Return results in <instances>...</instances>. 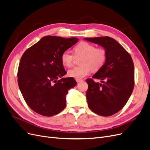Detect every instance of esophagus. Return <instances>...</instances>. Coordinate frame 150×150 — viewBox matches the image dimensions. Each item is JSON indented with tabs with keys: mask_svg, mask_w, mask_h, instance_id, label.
<instances>
[{
	"mask_svg": "<svg viewBox=\"0 0 150 150\" xmlns=\"http://www.w3.org/2000/svg\"><path fill=\"white\" fill-rule=\"evenodd\" d=\"M81 81H82L81 79H76V81L77 82V83H79V82H80Z\"/></svg>",
	"mask_w": 150,
	"mask_h": 150,
	"instance_id": "obj_1",
	"label": "esophagus"
}]
</instances>
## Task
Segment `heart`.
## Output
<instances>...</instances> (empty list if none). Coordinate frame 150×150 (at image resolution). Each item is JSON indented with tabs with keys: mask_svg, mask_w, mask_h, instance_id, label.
<instances>
[{
	"mask_svg": "<svg viewBox=\"0 0 150 150\" xmlns=\"http://www.w3.org/2000/svg\"><path fill=\"white\" fill-rule=\"evenodd\" d=\"M75 56H80V66L74 67L70 69L67 74L70 77L81 79L88 75L91 71H98L102 67L107 60V52L103 49L96 48L95 45L86 42L79 43L74 49ZM75 57L69 52L65 51L62 54V64L69 67L73 64Z\"/></svg>",
	"mask_w": 150,
	"mask_h": 150,
	"instance_id": "obj_1",
	"label": "heart"
}]
</instances>
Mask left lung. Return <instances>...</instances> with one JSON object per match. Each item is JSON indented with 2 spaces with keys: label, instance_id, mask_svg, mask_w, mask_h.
Listing matches in <instances>:
<instances>
[{
  "label": "left lung",
  "instance_id": "8db88e82",
  "mask_svg": "<svg viewBox=\"0 0 150 150\" xmlns=\"http://www.w3.org/2000/svg\"><path fill=\"white\" fill-rule=\"evenodd\" d=\"M107 52L104 65L86 80L88 85L86 97L90 109L96 114L108 117L118 112L126 105L133 90L134 64L131 55L114 38L110 37L85 38Z\"/></svg>",
  "mask_w": 150,
  "mask_h": 150
}]
</instances>
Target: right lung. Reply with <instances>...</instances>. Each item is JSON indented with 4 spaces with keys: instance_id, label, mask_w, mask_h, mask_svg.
Returning a JSON list of instances; mask_svg holds the SVG:
<instances>
[{
    "instance_id": "add662e5",
    "label": "right lung",
    "mask_w": 150,
    "mask_h": 150,
    "mask_svg": "<svg viewBox=\"0 0 150 150\" xmlns=\"http://www.w3.org/2000/svg\"><path fill=\"white\" fill-rule=\"evenodd\" d=\"M78 40L76 37L48 35L23 53L18 69V85L25 102L35 112L52 117L65 108V96L76 82L72 77L62 78L67 71L61 55Z\"/></svg>"
}]
</instances>
